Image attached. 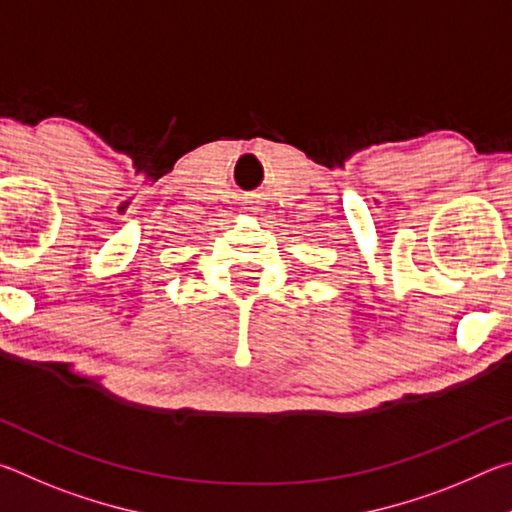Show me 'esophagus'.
Listing matches in <instances>:
<instances>
[{
	"instance_id": "34e87169",
	"label": "esophagus",
	"mask_w": 512,
	"mask_h": 512,
	"mask_svg": "<svg viewBox=\"0 0 512 512\" xmlns=\"http://www.w3.org/2000/svg\"><path fill=\"white\" fill-rule=\"evenodd\" d=\"M253 212H259V210H253Z\"/></svg>"
}]
</instances>
